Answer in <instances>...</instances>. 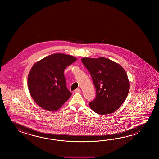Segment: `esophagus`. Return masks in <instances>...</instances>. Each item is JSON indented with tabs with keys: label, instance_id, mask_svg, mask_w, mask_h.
I'll use <instances>...</instances> for the list:
<instances>
[{
	"label": "esophagus",
	"instance_id": "esophagus-1",
	"mask_svg": "<svg viewBox=\"0 0 159 159\" xmlns=\"http://www.w3.org/2000/svg\"><path fill=\"white\" fill-rule=\"evenodd\" d=\"M75 93H81V89H75Z\"/></svg>",
	"mask_w": 159,
	"mask_h": 159
}]
</instances>
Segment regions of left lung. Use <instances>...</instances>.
Segmentation results:
<instances>
[{
	"label": "left lung",
	"instance_id": "8db88e82",
	"mask_svg": "<svg viewBox=\"0 0 159 159\" xmlns=\"http://www.w3.org/2000/svg\"><path fill=\"white\" fill-rule=\"evenodd\" d=\"M90 72L96 88L97 95L89 106L100 115L117 110L125 102L129 90V81L121 65L106 58L81 59Z\"/></svg>",
	"mask_w": 159,
	"mask_h": 159
}]
</instances>
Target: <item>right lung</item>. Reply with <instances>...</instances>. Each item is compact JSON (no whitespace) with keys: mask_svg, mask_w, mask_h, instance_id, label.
<instances>
[{"mask_svg":"<svg viewBox=\"0 0 159 159\" xmlns=\"http://www.w3.org/2000/svg\"><path fill=\"white\" fill-rule=\"evenodd\" d=\"M76 60L71 55L55 53L32 66L28 75V87L32 98L40 107L55 111L70 97L64 72Z\"/></svg>","mask_w":159,"mask_h":159,"instance_id":"add662e5","label":"right lung"}]
</instances>
